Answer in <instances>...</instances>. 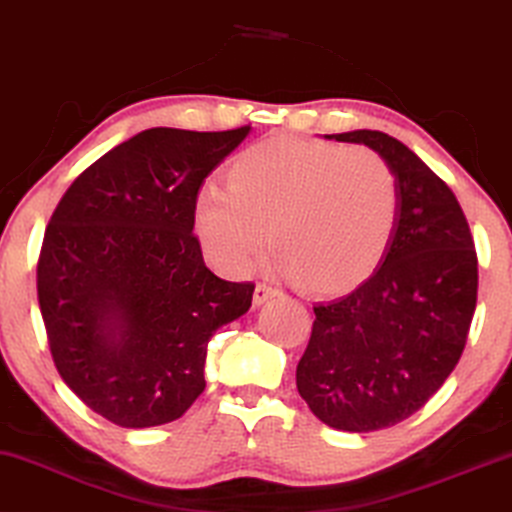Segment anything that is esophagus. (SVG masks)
<instances>
[{
  "instance_id": "esophagus-1",
  "label": "esophagus",
  "mask_w": 512,
  "mask_h": 512,
  "mask_svg": "<svg viewBox=\"0 0 512 512\" xmlns=\"http://www.w3.org/2000/svg\"><path fill=\"white\" fill-rule=\"evenodd\" d=\"M274 295H277V288H272L268 284H258L254 288V305L261 307L263 302H268L270 298H274Z\"/></svg>"
}]
</instances>
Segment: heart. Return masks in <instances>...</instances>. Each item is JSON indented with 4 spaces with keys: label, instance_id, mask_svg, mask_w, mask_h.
Wrapping results in <instances>:
<instances>
[{
    "label": "heart",
    "instance_id": "b5f03b06",
    "mask_svg": "<svg viewBox=\"0 0 512 512\" xmlns=\"http://www.w3.org/2000/svg\"><path fill=\"white\" fill-rule=\"evenodd\" d=\"M397 214L395 175L376 152L272 136L233 159L228 189L198 191L194 228L205 256L228 274L254 268L270 231L281 272L332 295L372 277Z\"/></svg>",
    "mask_w": 512,
    "mask_h": 512
}]
</instances>
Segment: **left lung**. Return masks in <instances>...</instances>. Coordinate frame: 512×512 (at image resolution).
I'll use <instances>...</instances> for the list:
<instances>
[{
	"label": "left lung",
	"mask_w": 512,
	"mask_h": 512,
	"mask_svg": "<svg viewBox=\"0 0 512 512\" xmlns=\"http://www.w3.org/2000/svg\"><path fill=\"white\" fill-rule=\"evenodd\" d=\"M367 145L390 166L399 214L379 268L353 293L316 305L295 383L314 416L376 432L413 416L464 351L478 298V258L453 191L383 131L325 136Z\"/></svg>",
	"instance_id": "obj_1"
}]
</instances>
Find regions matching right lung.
I'll use <instances>...</instances> for the list:
<instances>
[{
	"mask_svg": "<svg viewBox=\"0 0 512 512\" xmlns=\"http://www.w3.org/2000/svg\"><path fill=\"white\" fill-rule=\"evenodd\" d=\"M140 131L66 189L43 238L36 288L64 383L110 422H173L205 390L207 342L247 314L254 284L203 261L194 205L249 136Z\"/></svg>",
	"mask_w": 512,
	"mask_h": 512,
	"instance_id": "right-lung-1",
	"label": "right lung"
}]
</instances>
